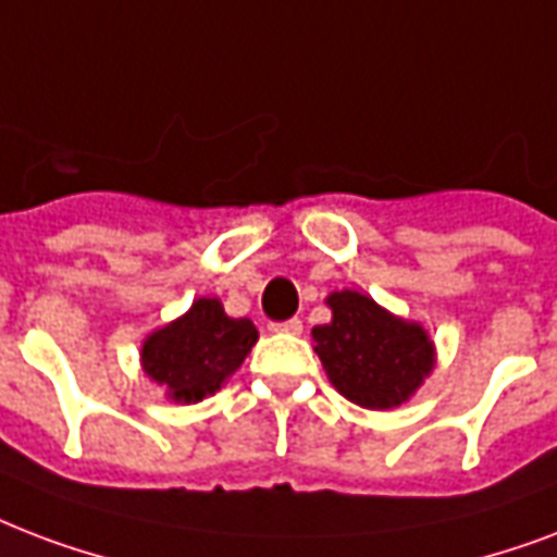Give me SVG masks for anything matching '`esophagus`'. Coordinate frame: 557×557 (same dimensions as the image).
Segmentation results:
<instances>
[{
  "label": "esophagus",
  "mask_w": 557,
  "mask_h": 557,
  "mask_svg": "<svg viewBox=\"0 0 557 557\" xmlns=\"http://www.w3.org/2000/svg\"><path fill=\"white\" fill-rule=\"evenodd\" d=\"M271 330H274V333L297 335L300 330H304V321H300V318H288V321H277V324H271Z\"/></svg>",
  "instance_id": "esophagus-1"
}]
</instances>
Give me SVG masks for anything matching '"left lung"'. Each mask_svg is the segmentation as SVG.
Returning a JSON list of instances; mask_svg holds the SVG:
<instances>
[{"label":"left lung","instance_id":"1","mask_svg":"<svg viewBox=\"0 0 557 557\" xmlns=\"http://www.w3.org/2000/svg\"><path fill=\"white\" fill-rule=\"evenodd\" d=\"M333 321L312 330L315 354L335 392L362 409H394L435 368V345L414 321H403L362 292L326 297Z\"/></svg>","mask_w":557,"mask_h":557}]
</instances>
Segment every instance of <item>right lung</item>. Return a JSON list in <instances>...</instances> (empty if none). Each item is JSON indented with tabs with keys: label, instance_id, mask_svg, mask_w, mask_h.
Wrapping results in <instances>:
<instances>
[{
	"label": "right lung",
	"instance_id": "right-lung-1",
	"mask_svg": "<svg viewBox=\"0 0 557 557\" xmlns=\"http://www.w3.org/2000/svg\"><path fill=\"white\" fill-rule=\"evenodd\" d=\"M257 338L248 318L227 315L219 297H198L189 312L148 335L139 359L169 400L198 403L239 371Z\"/></svg>",
	"mask_w": 557,
	"mask_h": 557
}]
</instances>
